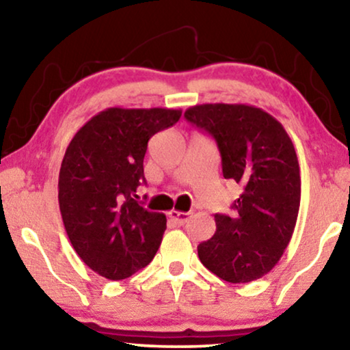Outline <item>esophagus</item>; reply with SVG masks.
I'll list each match as a JSON object with an SVG mask.
<instances>
[{"mask_svg":"<svg viewBox=\"0 0 350 350\" xmlns=\"http://www.w3.org/2000/svg\"><path fill=\"white\" fill-rule=\"evenodd\" d=\"M169 217L174 219V221L178 224V226H181V224H185L186 221H188L191 213L189 212H176V210H172V212H169Z\"/></svg>","mask_w":350,"mask_h":350,"instance_id":"34e87169","label":"esophagus"}]
</instances>
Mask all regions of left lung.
<instances>
[{
	"mask_svg": "<svg viewBox=\"0 0 350 350\" xmlns=\"http://www.w3.org/2000/svg\"><path fill=\"white\" fill-rule=\"evenodd\" d=\"M185 118L215 138L223 176L242 186L234 213L215 215L217 231L198 245L199 260L231 284L260 279L284 255L298 218L301 178L293 143L275 118L250 105H196Z\"/></svg>",
	"mask_w": 350,
	"mask_h": 350,
	"instance_id": "1",
	"label": "left lung"
}]
</instances>
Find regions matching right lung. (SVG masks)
I'll list each match as a JSON object with an SVG mask.
<instances>
[{
  "label": "right lung",
  "instance_id": "1",
  "mask_svg": "<svg viewBox=\"0 0 350 350\" xmlns=\"http://www.w3.org/2000/svg\"><path fill=\"white\" fill-rule=\"evenodd\" d=\"M180 109L108 108L76 132L59 175L65 231L98 275L122 280L150 265L167 228L164 213L135 200L148 140L178 122Z\"/></svg>",
  "mask_w": 350,
  "mask_h": 350
}]
</instances>
